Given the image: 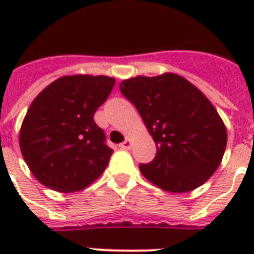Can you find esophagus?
Instances as JSON below:
<instances>
[{"label":"esophagus","instance_id":"esophagus-1","mask_svg":"<svg viewBox=\"0 0 254 254\" xmlns=\"http://www.w3.org/2000/svg\"><path fill=\"white\" fill-rule=\"evenodd\" d=\"M130 147H132V138L130 137H127V140L124 143L120 144V148L122 149H129Z\"/></svg>","mask_w":254,"mask_h":254}]
</instances>
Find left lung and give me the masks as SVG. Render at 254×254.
Here are the masks:
<instances>
[{"label":"left lung","instance_id":"8db88e82","mask_svg":"<svg viewBox=\"0 0 254 254\" xmlns=\"http://www.w3.org/2000/svg\"><path fill=\"white\" fill-rule=\"evenodd\" d=\"M156 143V156L140 165L143 176L170 193L208 181L223 159L227 130L213 105L196 85L176 73L136 76L120 84Z\"/></svg>","mask_w":254,"mask_h":254}]
</instances>
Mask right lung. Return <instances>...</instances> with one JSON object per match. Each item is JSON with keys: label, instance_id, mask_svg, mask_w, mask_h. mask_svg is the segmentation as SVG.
<instances>
[{"label": "right lung", "instance_id": "add662e5", "mask_svg": "<svg viewBox=\"0 0 254 254\" xmlns=\"http://www.w3.org/2000/svg\"><path fill=\"white\" fill-rule=\"evenodd\" d=\"M114 84L109 76H63L32 100L19 144L28 169L45 187L61 193L83 190L105 171L113 149L94 114Z\"/></svg>", "mask_w": 254, "mask_h": 254}]
</instances>
